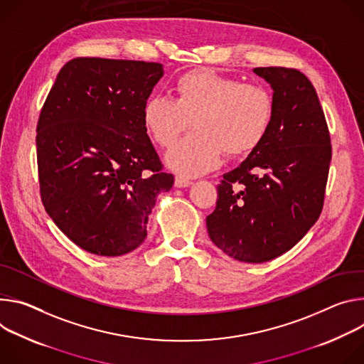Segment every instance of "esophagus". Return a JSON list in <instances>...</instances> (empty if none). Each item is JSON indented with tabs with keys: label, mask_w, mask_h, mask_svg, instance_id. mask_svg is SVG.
<instances>
[{
	"label": "esophagus",
	"mask_w": 364,
	"mask_h": 364,
	"mask_svg": "<svg viewBox=\"0 0 364 364\" xmlns=\"http://www.w3.org/2000/svg\"><path fill=\"white\" fill-rule=\"evenodd\" d=\"M192 182L188 179V178H185V176H176L175 178V186L176 188H186V186H189Z\"/></svg>",
	"instance_id": "esophagus-1"
}]
</instances>
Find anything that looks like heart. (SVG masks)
<instances>
[{
	"label": "heart",
	"instance_id": "1",
	"mask_svg": "<svg viewBox=\"0 0 364 364\" xmlns=\"http://www.w3.org/2000/svg\"><path fill=\"white\" fill-rule=\"evenodd\" d=\"M176 98L151 95L143 105V123L153 141L172 147L191 121L195 133L183 139L166 164L183 175L213 171L223 157L252 154L267 139L274 118L276 101L262 84L210 69H192L175 80Z\"/></svg>",
	"mask_w": 364,
	"mask_h": 364
}]
</instances>
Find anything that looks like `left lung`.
Instances as JSON below:
<instances>
[{"label":"left lung","instance_id":"obj_1","mask_svg":"<svg viewBox=\"0 0 364 364\" xmlns=\"http://www.w3.org/2000/svg\"><path fill=\"white\" fill-rule=\"evenodd\" d=\"M273 88L276 118L263 141L217 186L213 243L247 263L291 250L324 207L331 139L311 80L294 68H255Z\"/></svg>","mask_w":364,"mask_h":364}]
</instances>
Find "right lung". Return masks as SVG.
Returning a JSON list of instances; mask_svg holds the SVG:
<instances>
[{
	"instance_id": "right-lung-1",
	"label": "right lung",
	"mask_w": 364,
	"mask_h": 364,
	"mask_svg": "<svg viewBox=\"0 0 364 364\" xmlns=\"http://www.w3.org/2000/svg\"><path fill=\"white\" fill-rule=\"evenodd\" d=\"M161 75L156 62L76 58L60 69L40 111L42 203L60 231L92 255L137 249L157 195L173 186L143 123Z\"/></svg>"
}]
</instances>
